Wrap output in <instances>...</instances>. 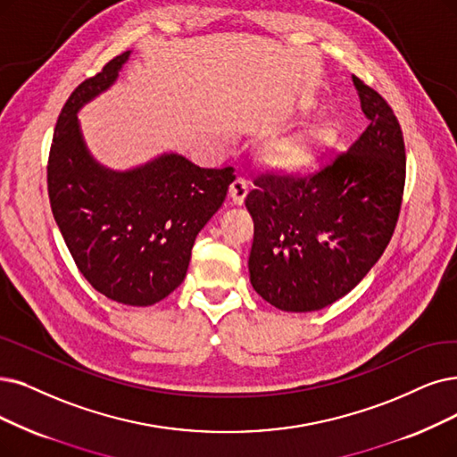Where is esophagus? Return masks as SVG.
<instances>
[{
	"mask_svg": "<svg viewBox=\"0 0 457 457\" xmlns=\"http://www.w3.org/2000/svg\"><path fill=\"white\" fill-rule=\"evenodd\" d=\"M247 191H249L247 181H245L244 178H236V179L232 181V184H230L228 196L232 198V203H234L236 206H242L245 196H247Z\"/></svg>",
	"mask_w": 457,
	"mask_h": 457,
	"instance_id": "34e87169",
	"label": "esophagus"
}]
</instances>
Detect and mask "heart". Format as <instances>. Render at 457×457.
<instances>
[{
  "label": "heart",
  "instance_id": "1",
  "mask_svg": "<svg viewBox=\"0 0 457 457\" xmlns=\"http://www.w3.org/2000/svg\"><path fill=\"white\" fill-rule=\"evenodd\" d=\"M339 140L334 123H315L292 135L271 140L264 150L266 167L287 178H302L319 169Z\"/></svg>",
  "mask_w": 457,
  "mask_h": 457
}]
</instances>
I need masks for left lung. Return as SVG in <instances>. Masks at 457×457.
<instances>
[{"label": "left lung", "instance_id": "8db88e82", "mask_svg": "<svg viewBox=\"0 0 457 457\" xmlns=\"http://www.w3.org/2000/svg\"><path fill=\"white\" fill-rule=\"evenodd\" d=\"M353 82L370 125L351 148L309 178L261 176L245 198L254 223L249 279L281 312H319L349 295L397 223L403 133L390 104Z\"/></svg>", "mask_w": 457, "mask_h": 457}]
</instances>
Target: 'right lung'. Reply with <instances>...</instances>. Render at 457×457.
I'll return each mask as SVG.
<instances>
[{
  "label": "right lung",
  "mask_w": 457,
  "mask_h": 457,
  "mask_svg": "<svg viewBox=\"0 0 457 457\" xmlns=\"http://www.w3.org/2000/svg\"><path fill=\"white\" fill-rule=\"evenodd\" d=\"M131 52L84 80L62 108L48 155L54 219L82 276L125 305H154L184 281L196 234L221 208L234 169H200L162 154L111 170L89 154L79 111L111 87Z\"/></svg>",
  "instance_id": "add662e5"
}]
</instances>
